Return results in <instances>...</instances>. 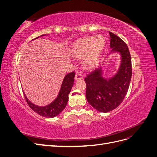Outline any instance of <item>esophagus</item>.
I'll return each instance as SVG.
<instances>
[{"label":"esophagus","mask_w":157,"mask_h":157,"mask_svg":"<svg viewBox=\"0 0 157 157\" xmlns=\"http://www.w3.org/2000/svg\"><path fill=\"white\" fill-rule=\"evenodd\" d=\"M83 78V75L80 73V72H77L75 75V80H80Z\"/></svg>","instance_id":"obj_1"}]
</instances>
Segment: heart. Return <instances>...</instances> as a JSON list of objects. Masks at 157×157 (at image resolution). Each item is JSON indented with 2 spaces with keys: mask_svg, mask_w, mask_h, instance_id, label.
I'll return each instance as SVG.
<instances>
[{
  "mask_svg": "<svg viewBox=\"0 0 157 157\" xmlns=\"http://www.w3.org/2000/svg\"><path fill=\"white\" fill-rule=\"evenodd\" d=\"M105 46V40L101 36L96 38L93 36L85 37L75 42L73 54L77 58L84 59V65L86 68H93L98 65L99 56Z\"/></svg>",
  "mask_w": 157,
  "mask_h": 157,
  "instance_id": "1",
  "label": "heart"
}]
</instances>
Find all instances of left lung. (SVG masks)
Here are the masks:
<instances>
[{
  "mask_svg": "<svg viewBox=\"0 0 157 157\" xmlns=\"http://www.w3.org/2000/svg\"><path fill=\"white\" fill-rule=\"evenodd\" d=\"M111 52H119L121 62L117 73L109 79L103 77L102 69L99 68L87 75V101L101 113H107L116 109L122 102L129 88L132 77L131 56L128 46L121 38L109 32Z\"/></svg>",
  "mask_w": 157,
  "mask_h": 157,
  "instance_id": "obj_1",
  "label": "left lung"
}]
</instances>
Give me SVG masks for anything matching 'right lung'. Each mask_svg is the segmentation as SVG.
Masks as SVG:
<instances>
[{"mask_svg": "<svg viewBox=\"0 0 157 157\" xmlns=\"http://www.w3.org/2000/svg\"><path fill=\"white\" fill-rule=\"evenodd\" d=\"M41 36H44V35ZM38 38L39 37L35 38V39H38ZM75 75V72H71L65 76L58 97L49 105L44 107L36 105L29 100H28L27 98L24 94L27 104L33 111H34L42 117L53 118L58 116L67 105L69 99V94L70 93L74 83Z\"/></svg>", "mask_w": 157, "mask_h": 157, "instance_id": "right-lung-1", "label": "right lung"}]
</instances>
